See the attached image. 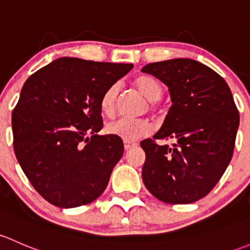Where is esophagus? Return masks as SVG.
<instances>
[{
	"label": "esophagus",
	"instance_id": "1",
	"mask_svg": "<svg viewBox=\"0 0 250 250\" xmlns=\"http://www.w3.org/2000/svg\"><path fill=\"white\" fill-rule=\"evenodd\" d=\"M135 146H137V143H131V142L124 143L125 150H128V149H131V148H135Z\"/></svg>",
	"mask_w": 250,
	"mask_h": 250
}]
</instances>
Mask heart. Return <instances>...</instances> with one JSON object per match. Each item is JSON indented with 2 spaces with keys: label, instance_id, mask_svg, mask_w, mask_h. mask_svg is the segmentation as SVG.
<instances>
[{
  "label": "heart",
  "instance_id": "obj_1",
  "mask_svg": "<svg viewBox=\"0 0 250 250\" xmlns=\"http://www.w3.org/2000/svg\"><path fill=\"white\" fill-rule=\"evenodd\" d=\"M136 86L140 90L141 94L146 99L149 100V108L150 110L158 109V100L163 96V86L156 79L148 76H142L136 79ZM119 92L118 84H113L102 95L100 106L104 114H114L117 107V97ZM106 131L109 135L115 136L125 142H135L141 137L148 135L150 132V125L144 119H128V118H119L109 122L106 126Z\"/></svg>",
  "mask_w": 250,
  "mask_h": 250
}]
</instances>
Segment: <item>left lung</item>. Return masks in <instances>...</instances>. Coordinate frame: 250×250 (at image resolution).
Wrapping results in <instances>:
<instances>
[{
	"label": "left lung",
	"mask_w": 250,
	"mask_h": 250,
	"mask_svg": "<svg viewBox=\"0 0 250 250\" xmlns=\"http://www.w3.org/2000/svg\"><path fill=\"white\" fill-rule=\"evenodd\" d=\"M143 73L168 86L172 106L154 139H173V147L144 140L142 178L160 201L187 205L215 187L230 164L240 113L226 82L199 61L173 59L148 63Z\"/></svg>",
	"instance_id": "1"
}]
</instances>
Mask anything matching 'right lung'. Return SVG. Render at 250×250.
<instances>
[{"label": "right lung", "instance_id": "add662e5", "mask_svg": "<svg viewBox=\"0 0 250 250\" xmlns=\"http://www.w3.org/2000/svg\"><path fill=\"white\" fill-rule=\"evenodd\" d=\"M132 67L60 58L25 82L12 114L13 146L27 179L51 205H87L107 188L124 143L97 135L104 126L100 101Z\"/></svg>", "mask_w": 250, "mask_h": 250}]
</instances>
